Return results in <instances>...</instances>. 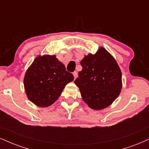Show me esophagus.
Masks as SVG:
<instances>
[{
	"instance_id": "obj_1",
	"label": "esophagus",
	"mask_w": 149,
	"mask_h": 149,
	"mask_svg": "<svg viewBox=\"0 0 149 149\" xmlns=\"http://www.w3.org/2000/svg\"><path fill=\"white\" fill-rule=\"evenodd\" d=\"M73 75H74V79H76L77 77V72H76V71H74V72H73Z\"/></svg>"
}]
</instances>
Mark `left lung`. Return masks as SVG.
I'll return each mask as SVG.
<instances>
[{
    "label": "left lung",
    "mask_w": 149,
    "mask_h": 149,
    "mask_svg": "<svg viewBox=\"0 0 149 149\" xmlns=\"http://www.w3.org/2000/svg\"><path fill=\"white\" fill-rule=\"evenodd\" d=\"M82 70L74 84L84 102L94 110L109 106L119 96L122 87V72L112 55L104 47L81 61Z\"/></svg>",
    "instance_id": "left-lung-1"
}]
</instances>
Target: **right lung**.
I'll use <instances>...</instances> for the list:
<instances>
[{"mask_svg": "<svg viewBox=\"0 0 149 149\" xmlns=\"http://www.w3.org/2000/svg\"><path fill=\"white\" fill-rule=\"evenodd\" d=\"M74 80L55 55L38 56L25 72L24 88L28 99L41 107H47L58 100L65 86Z\"/></svg>", "mask_w": 149, "mask_h": 149, "instance_id": "1", "label": "right lung"}]
</instances>
